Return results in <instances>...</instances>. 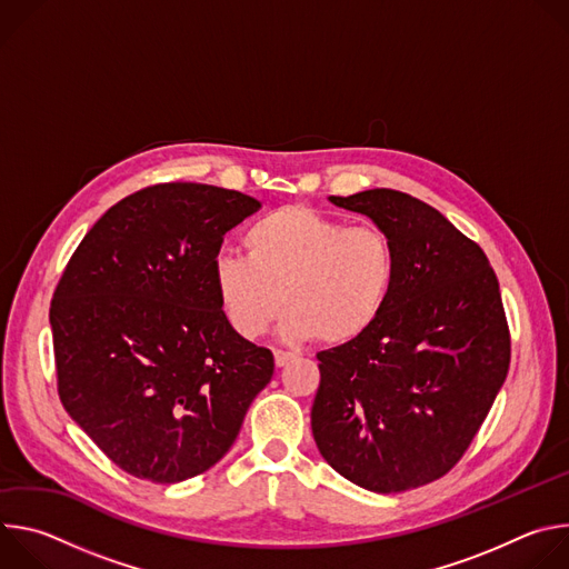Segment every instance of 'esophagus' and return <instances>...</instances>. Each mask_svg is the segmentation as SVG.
<instances>
[{
    "mask_svg": "<svg viewBox=\"0 0 569 569\" xmlns=\"http://www.w3.org/2000/svg\"><path fill=\"white\" fill-rule=\"evenodd\" d=\"M295 356L288 353V351H281V349H274V365L277 367H286Z\"/></svg>",
    "mask_w": 569,
    "mask_h": 569,
    "instance_id": "obj_1",
    "label": "esophagus"
}]
</instances>
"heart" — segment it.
I'll return each instance as SVG.
<instances>
[{
  "instance_id": "heart-1",
  "label": "heart",
  "mask_w": 569,
  "mask_h": 569,
  "mask_svg": "<svg viewBox=\"0 0 569 569\" xmlns=\"http://www.w3.org/2000/svg\"><path fill=\"white\" fill-rule=\"evenodd\" d=\"M246 259L218 257L213 288L229 327L254 340L283 310V336L345 347L367 336L396 283V248L380 224H349L288 204L242 233Z\"/></svg>"
}]
</instances>
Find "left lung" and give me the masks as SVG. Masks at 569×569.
<instances>
[{
    "mask_svg": "<svg viewBox=\"0 0 569 569\" xmlns=\"http://www.w3.org/2000/svg\"><path fill=\"white\" fill-rule=\"evenodd\" d=\"M329 200L389 231L396 283L367 336L317 353L312 437L362 489L410 491L463 457L505 385L511 336L500 283L475 240L408 193Z\"/></svg>",
    "mask_w": 569,
    "mask_h": 569,
    "instance_id": "obj_1",
    "label": "left lung"
}]
</instances>
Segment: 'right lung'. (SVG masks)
<instances>
[{
  "label": "right lung",
  "mask_w": 569,
  "mask_h": 569,
  "mask_svg": "<svg viewBox=\"0 0 569 569\" xmlns=\"http://www.w3.org/2000/svg\"><path fill=\"white\" fill-rule=\"evenodd\" d=\"M259 209L211 184L146 187L94 222L56 286L58 396L139 479L209 470L274 373L272 351L229 327L213 288L222 236Z\"/></svg>",
  "instance_id": "1"
}]
</instances>
